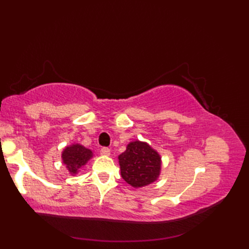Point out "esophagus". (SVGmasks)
Instances as JSON below:
<instances>
[{"instance_id": "34e87169", "label": "esophagus", "mask_w": 249, "mask_h": 249, "mask_svg": "<svg viewBox=\"0 0 249 249\" xmlns=\"http://www.w3.org/2000/svg\"><path fill=\"white\" fill-rule=\"evenodd\" d=\"M100 154H102L103 156H109L110 149H108V147H102V150H100Z\"/></svg>"}]
</instances>
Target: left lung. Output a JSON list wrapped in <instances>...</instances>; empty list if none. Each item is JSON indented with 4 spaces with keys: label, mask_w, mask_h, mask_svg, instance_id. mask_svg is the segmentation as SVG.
Returning a JSON list of instances; mask_svg holds the SVG:
<instances>
[{
    "label": "left lung",
    "mask_w": 249,
    "mask_h": 249,
    "mask_svg": "<svg viewBox=\"0 0 249 249\" xmlns=\"http://www.w3.org/2000/svg\"><path fill=\"white\" fill-rule=\"evenodd\" d=\"M121 176L134 188L156 182L161 171V156L144 141H131L119 155Z\"/></svg>",
    "instance_id": "1"
}]
</instances>
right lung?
Wrapping results in <instances>:
<instances>
[{"label": "right lung", "instance_id": "right-lung-1", "mask_svg": "<svg viewBox=\"0 0 249 249\" xmlns=\"http://www.w3.org/2000/svg\"><path fill=\"white\" fill-rule=\"evenodd\" d=\"M61 157L71 176H76L92 160L93 152L80 143H71L65 146Z\"/></svg>", "mask_w": 249, "mask_h": 249}]
</instances>
